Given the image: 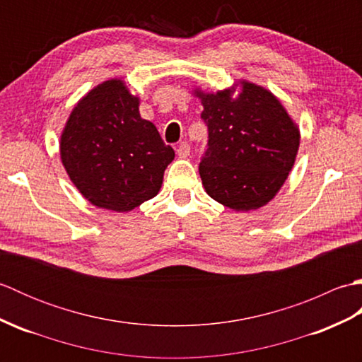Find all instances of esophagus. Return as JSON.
Instances as JSON below:
<instances>
[{
    "label": "esophagus",
    "mask_w": 362,
    "mask_h": 362,
    "mask_svg": "<svg viewBox=\"0 0 362 362\" xmlns=\"http://www.w3.org/2000/svg\"><path fill=\"white\" fill-rule=\"evenodd\" d=\"M189 151H191V148L187 141H183L177 146V156H179L180 158H187L189 156Z\"/></svg>",
    "instance_id": "1"
}]
</instances>
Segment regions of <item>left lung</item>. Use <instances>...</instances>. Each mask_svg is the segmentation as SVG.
Returning <instances> with one entry per match:
<instances>
[{"label": "left lung", "mask_w": 362, "mask_h": 362, "mask_svg": "<svg viewBox=\"0 0 362 362\" xmlns=\"http://www.w3.org/2000/svg\"><path fill=\"white\" fill-rule=\"evenodd\" d=\"M194 96L201 99V117L209 127V149L199 165L206 194L235 211L257 210L272 201L300 144V130L279 98L249 81L216 93L196 88Z\"/></svg>", "instance_id": "1"}]
</instances>
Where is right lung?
<instances>
[{
	"instance_id": "1",
	"label": "right lung",
	"mask_w": 362,
	"mask_h": 362,
	"mask_svg": "<svg viewBox=\"0 0 362 362\" xmlns=\"http://www.w3.org/2000/svg\"><path fill=\"white\" fill-rule=\"evenodd\" d=\"M138 105L124 81L109 79L81 98L60 135L68 177L98 209L130 211L156 197L174 160Z\"/></svg>"
}]
</instances>
